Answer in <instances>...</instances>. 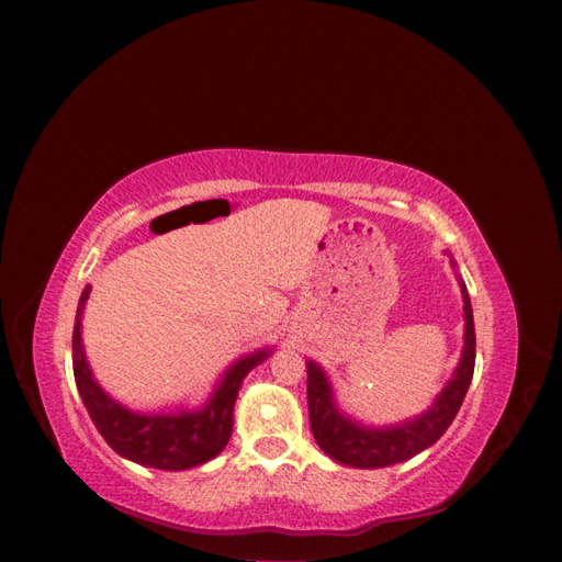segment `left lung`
<instances>
[{"instance_id": "1", "label": "left lung", "mask_w": 562, "mask_h": 562, "mask_svg": "<svg viewBox=\"0 0 562 562\" xmlns=\"http://www.w3.org/2000/svg\"><path fill=\"white\" fill-rule=\"evenodd\" d=\"M452 267L454 260L450 258ZM464 300V347L454 375L436 396L429 411L389 427H368L345 415L337 407L333 384L318 363L307 361V401H310V422L312 434L318 448L339 464L356 469H382L405 462L422 450L434 446L436 440L448 431L452 419L469 391L473 366H475V330L473 312L464 281L459 279Z\"/></svg>"}]
</instances>
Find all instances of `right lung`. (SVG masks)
Here are the masks:
<instances>
[{"mask_svg": "<svg viewBox=\"0 0 562 562\" xmlns=\"http://www.w3.org/2000/svg\"><path fill=\"white\" fill-rule=\"evenodd\" d=\"M91 295V285L83 288L75 318L72 333V368L79 396L95 424V429L108 440V446L131 459L135 464L161 469V471H184L225 450L234 427V403L248 372L260 366L271 349L252 351L241 356L225 370L217 386L213 389L206 405L196 411H176V413H155L143 415L131 407L114 401L108 391L93 380L91 366L87 361L81 345V316L87 300Z\"/></svg>", "mask_w": 562, "mask_h": 562, "instance_id": "1", "label": "right lung"}]
</instances>
